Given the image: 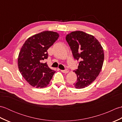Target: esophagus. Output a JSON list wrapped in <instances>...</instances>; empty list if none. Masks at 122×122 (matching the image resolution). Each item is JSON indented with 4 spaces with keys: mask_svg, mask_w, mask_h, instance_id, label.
Here are the masks:
<instances>
[{
    "mask_svg": "<svg viewBox=\"0 0 122 122\" xmlns=\"http://www.w3.org/2000/svg\"><path fill=\"white\" fill-rule=\"evenodd\" d=\"M61 71L62 72H63V73H68L69 70H68V69L64 70H61Z\"/></svg>",
    "mask_w": 122,
    "mask_h": 122,
    "instance_id": "1",
    "label": "esophagus"
}]
</instances>
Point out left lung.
Returning <instances> with one entry per match:
<instances>
[{"label": "left lung", "mask_w": 122, "mask_h": 122, "mask_svg": "<svg viewBox=\"0 0 122 122\" xmlns=\"http://www.w3.org/2000/svg\"><path fill=\"white\" fill-rule=\"evenodd\" d=\"M66 40L74 59L80 61L78 68L74 72L77 80L74 86L82 89L89 86L98 76L102 69L104 51L94 36L81 31L72 32L66 37Z\"/></svg>", "instance_id": "1"}]
</instances>
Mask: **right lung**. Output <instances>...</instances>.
I'll use <instances>...</instances> for the list:
<instances>
[{
	"mask_svg": "<svg viewBox=\"0 0 122 122\" xmlns=\"http://www.w3.org/2000/svg\"><path fill=\"white\" fill-rule=\"evenodd\" d=\"M53 31L41 32L29 38L20 50L18 59L20 73L28 83L37 88L47 86L56 71L43 60L48 57V49L58 40Z\"/></svg>",
	"mask_w": 122,
	"mask_h": 122,
	"instance_id": "right-lung-1",
	"label": "right lung"
}]
</instances>
